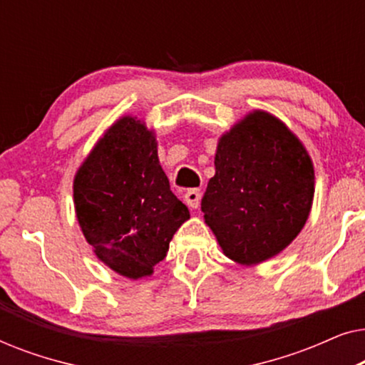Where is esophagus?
<instances>
[{
    "label": "esophagus",
    "instance_id": "obj_1",
    "mask_svg": "<svg viewBox=\"0 0 365 365\" xmlns=\"http://www.w3.org/2000/svg\"><path fill=\"white\" fill-rule=\"evenodd\" d=\"M184 202H186L191 209H196L199 206V202H201V191H199V189H189V191L184 194Z\"/></svg>",
    "mask_w": 365,
    "mask_h": 365
}]
</instances>
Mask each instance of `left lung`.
I'll return each mask as SVG.
<instances>
[{
    "instance_id": "obj_1",
    "label": "left lung",
    "mask_w": 365,
    "mask_h": 365,
    "mask_svg": "<svg viewBox=\"0 0 365 365\" xmlns=\"http://www.w3.org/2000/svg\"><path fill=\"white\" fill-rule=\"evenodd\" d=\"M214 166L201 211L224 256L256 266L282 252L314 201V164L301 139L254 109L219 138Z\"/></svg>"
}]
</instances>
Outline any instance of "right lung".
Masks as SVG:
<instances>
[{
	"instance_id": "1",
	"label": "right lung",
	"mask_w": 365,
	"mask_h": 365,
	"mask_svg": "<svg viewBox=\"0 0 365 365\" xmlns=\"http://www.w3.org/2000/svg\"><path fill=\"white\" fill-rule=\"evenodd\" d=\"M73 199L96 257L133 281L151 276L189 219L159 164L156 134L136 116H121L98 139L74 174Z\"/></svg>"
}]
</instances>
